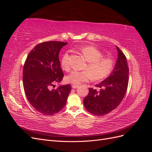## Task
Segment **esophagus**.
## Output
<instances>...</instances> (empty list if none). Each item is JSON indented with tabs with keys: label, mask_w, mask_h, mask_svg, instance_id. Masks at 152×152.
<instances>
[{
	"label": "esophagus",
	"mask_w": 152,
	"mask_h": 152,
	"mask_svg": "<svg viewBox=\"0 0 152 152\" xmlns=\"http://www.w3.org/2000/svg\"><path fill=\"white\" fill-rule=\"evenodd\" d=\"M77 87H78V86H77V85H75V84H73V85L72 86V87L73 89H76Z\"/></svg>",
	"instance_id": "34e87169"
}]
</instances>
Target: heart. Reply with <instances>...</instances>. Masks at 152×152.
<instances>
[{"instance_id": "heart-1", "label": "heart", "mask_w": 152, "mask_h": 152, "mask_svg": "<svg viewBox=\"0 0 152 152\" xmlns=\"http://www.w3.org/2000/svg\"><path fill=\"white\" fill-rule=\"evenodd\" d=\"M86 61L88 62L85 71H72L66 77V81L72 84L79 85L91 80H100L107 77L113 71L115 61L111 58L103 57V53L95 47L87 45L80 49ZM61 65L64 70H70L69 54L65 53L61 59Z\"/></svg>"}]
</instances>
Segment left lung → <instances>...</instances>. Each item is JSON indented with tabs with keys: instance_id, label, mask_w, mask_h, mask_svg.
Segmentation results:
<instances>
[{
	"instance_id": "left-lung-1",
	"label": "left lung",
	"mask_w": 152,
	"mask_h": 152,
	"mask_svg": "<svg viewBox=\"0 0 152 152\" xmlns=\"http://www.w3.org/2000/svg\"><path fill=\"white\" fill-rule=\"evenodd\" d=\"M116 48L118 56L113 71L107 79L96 85L98 90L89 88V94L84 99L86 110L95 115H104L115 109L126 93L129 82L127 59Z\"/></svg>"
}]
</instances>
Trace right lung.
Segmentation results:
<instances>
[{"mask_svg": "<svg viewBox=\"0 0 152 152\" xmlns=\"http://www.w3.org/2000/svg\"><path fill=\"white\" fill-rule=\"evenodd\" d=\"M68 42L49 41L40 43L27 56L23 71V82L28 102L37 111L53 115L65 107L71 85L52 89L63 79L59 53Z\"/></svg>", "mask_w": 152, "mask_h": 152, "instance_id": "add662e5", "label": "right lung"}]
</instances>
